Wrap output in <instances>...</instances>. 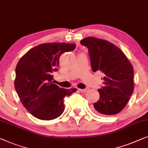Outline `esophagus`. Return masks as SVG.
I'll list each match as a JSON object with an SVG mask.
<instances>
[{
    "label": "esophagus",
    "instance_id": "34e87169",
    "mask_svg": "<svg viewBox=\"0 0 148 148\" xmlns=\"http://www.w3.org/2000/svg\"><path fill=\"white\" fill-rule=\"evenodd\" d=\"M78 90L81 92H86V91L88 90V89H80V88H79Z\"/></svg>",
    "mask_w": 148,
    "mask_h": 148
}]
</instances>
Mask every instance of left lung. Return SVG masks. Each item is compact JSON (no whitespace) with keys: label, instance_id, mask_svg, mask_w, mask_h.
Returning <instances> with one entry per match:
<instances>
[{"label":"left lung","instance_id":"left-lung-1","mask_svg":"<svg viewBox=\"0 0 148 148\" xmlns=\"http://www.w3.org/2000/svg\"><path fill=\"white\" fill-rule=\"evenodd\" d=\"M80 43L88 47L92 71L104 75V86L98 89L100 98L93 105L95 109L105 115L120 113L134 90L133 66L117 46L107 40L87 37Z\"/></svg>","mask_w":148,"mask_h":148}]
</instances>
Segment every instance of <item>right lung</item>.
I'll return each mask as SVG.
<instances>
[{
  "label": "right lung",
  "instance_id": "add662e5",
  "mask_svg": "<svg viewBox=\"0 0 148 148\" xmlns=\"http://www.w3.org/2000/svg\"><path fill=\"white\" fill-rule=\"evenodd\" d=\"M74 43H46L37 45L21 58L16 66L14 88L25 108L39 119L52 120L64 111V98L76 90L53 84L60 56L73 51Z\"/></svg>",
  "mask_w": 148,
  "mask_h": 148
}]
</instances>
